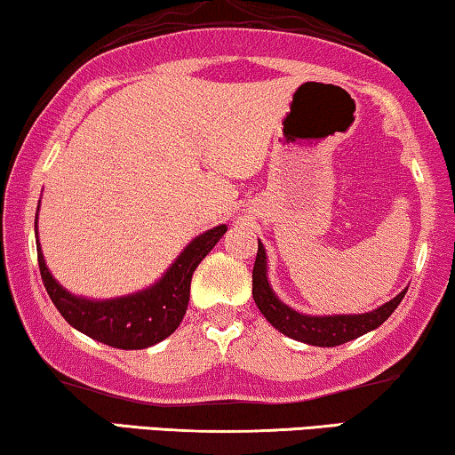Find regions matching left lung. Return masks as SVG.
Returning a JSON list of instances; mask_svg holds the SVG:
<instances>
[{"mask_svg": "<svg viewBox=\"0 0 455 455\" xmlns=\"http://www.w3.org/2000/svg\"><path fill=\"white\" fill-rule=\"evenodd\" d=\"M408 290V288H406ZM406 290L400 291L394 300L385 302L377 310H371L366 315H335V316H308L300 315L296 310L279 300L269 288L267 282V257L265 248L259 242L257 260L252 269V298L267 321L271 323L277 331L288 335L291 339L304 341L310 346L333 347L341 346L346 341L356 339L360 335L372 331L381 323L389 319V315L400 307L402 298L406 296Z\"/></svg>", "mask_w": 455, "mask_h": 455, "instance_id": "8db88e82", "label": "left lung"}]
</instances>
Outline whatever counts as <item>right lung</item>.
Listing matches in <instances>:
<instances>
[{
	"label": "right lung",
	"instance_id": "add662e5",
	"mask_svg": "<svg viewBox=\"0 0 455 455\" xmlns=\"http://www.w3.org/2000/svg\"><path fill=\"white\" fill-rule=\"evenodd\" d=\"M226 226H217L192 240L153 288L114 300L95 302L72 296L52 277L41 246H36V259L49 298L72 327L111 347L142 350L165 339L182 323L188 308L192 273L226 234Z\"/></svg>",
	"mask_w": 455,
	"mask_h": 455
}]
</instances>
